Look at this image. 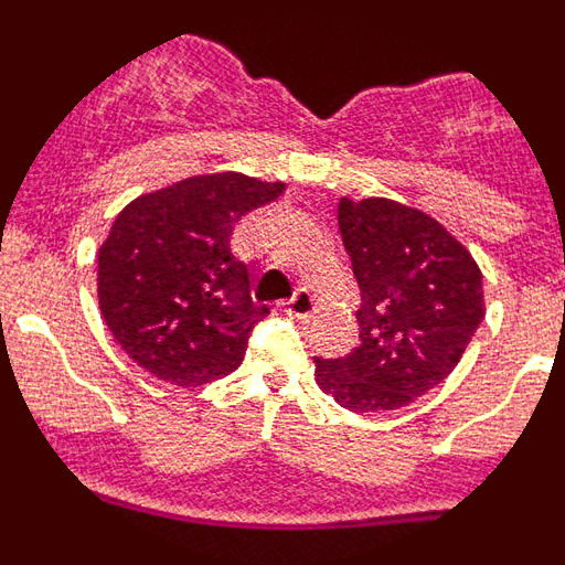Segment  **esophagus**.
<instances>
[{
  "label": "esophagus",
  "mask_w": 565,
  "mask_h": 565,
  "mask_svg": "<svg viewBox=\"0 0 565 565\" xmlns=\"http://www.w3.org/2000/svg\"><path fill=\"white\" fill-rule=\"evenodd\" d=\"M286 311L297 319H311V313H317V297L308 288H299L286 302Z\"/></svg>",
  "instance_id": "obj_1"
}]
</instances>
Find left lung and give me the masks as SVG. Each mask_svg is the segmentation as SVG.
Instances as JSON below:
<instances>
[{"label":"left lung","mask_w":565,"mask_h":565,"mask_svg":"<svg viewBox=\"0 0 565 565\" xmlns=\"http://www.w3.org/2000/svg\"><path fill=\"white\" fill-rule=\"evenodd\" d=\"M339 232L362 288V342L313 359V376L348 411H398L461 362L487 313L481 268L433 214L391 198H342Z\"/></svg>","instance_id":"left-lung-1"}]
</instances>
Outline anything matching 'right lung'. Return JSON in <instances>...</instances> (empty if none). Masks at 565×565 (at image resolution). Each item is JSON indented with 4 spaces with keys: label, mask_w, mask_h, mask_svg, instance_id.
I'll use <instances>...</instances> for the list:
<instances>
[{
    "label": "right lung",
    "mask_w": 565,
    "mask_h": 565,
    "mask_svg": "<svg viewBox=\"0 0 565 565\" xmlns=\"http://www.w3.org/2000/svg\"><path fill=\"white\" fill-rule=\"evenodd\" d=\"M282 189L243 172H203L121 209L98 246V308L132 362L178 387L237 371L268 308L252 299L232 232Z\"/></svg>",
    "instance_id": "1"
}]
</instances>
